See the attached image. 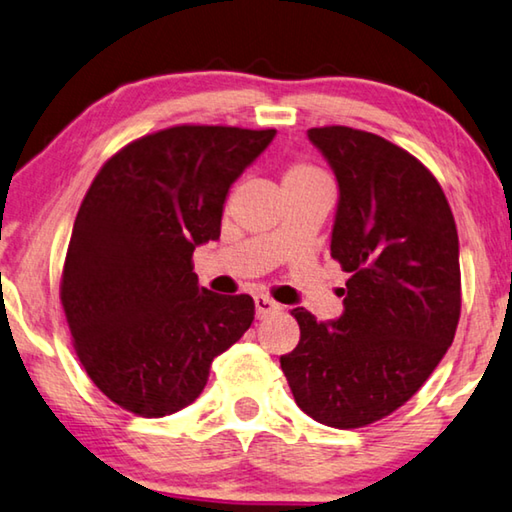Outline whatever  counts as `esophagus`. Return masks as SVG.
<instances>
[{"label":"esophagus","instance_id":"esophagus-1","mask_svg":"<svg viewBox=\"0 0 512 512\" xmlns=\"http://www.w3.org/2000/svg\"><path fill=\"white\" fill-rule=\"evenodd\" d=\"M254 304H256V317H258V320H265L267 315H274V313L281 311V306L276 304L274 299L265 297V295H256L254 297Z\"/></svg>","mask_w":512,"mask_h":512}]
</instances>
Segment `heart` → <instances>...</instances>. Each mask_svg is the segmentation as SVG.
Returning a JSON list of instances; mask_svg holds the SVG:
<instances>
[{
  "label": "heart",
  "mask_w": 512,
  "mask_h": 512,
  "mask_svg": "<svg viewBox=\"0 0 512 512\" xmlns=\"http://www.w3.org/2000/svg\"><path fill=\"white\" fill-rule=\"evenodd\" d=\"M326 183H331L329 177H326V172L308 161H292L286 170H283V190L326 186Z\"/></svg>",
  "instance_id": "b5f03b06"
}]
</instances>
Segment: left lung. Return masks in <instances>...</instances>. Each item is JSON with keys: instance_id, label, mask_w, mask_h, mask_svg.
Segmentation results:
<instances>
[{"instance_id": "obj_1", "label": "left lung", "mask_w": 512, "mask_h": 512, "mask_svg": "<svg viewBox=\"0 0 512 512\" xmlns=\"http://www.w3.org/2000/svg\"><path fill=\"white\" fill-rule=\"evenodd\" d=\"M308 140L338 179L331 256L349 279L338 320L292 311L301 335L281 370L315 422L358 429L404 406L454 342L458 231L438 179L406 149L351 127Z\"/></svg>"}]
</instances>
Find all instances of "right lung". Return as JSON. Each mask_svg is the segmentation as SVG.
Masks as SVG:
<instances>
[{"label":"right lung","mask_w":512,"mask_h":512,"mask_svg":"<svg viewBox=\"0 0 512 512\" xmlns=\"http://www.w3.org/2000/svg\"><path fill=\"white\" fill-rule=\"evenodd\" d=\"M274 136L181 124L129 142L90 183L61 304L83 370L129 413L165 417L192 404L213 358L254 322L249 295L199 288L192 251L220 238L231 183Z\"/></svg>","instance_id":"add662e5"}]
</instances>
